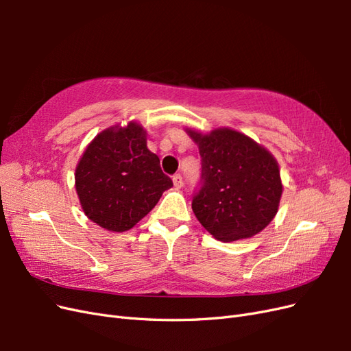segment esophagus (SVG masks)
Masks as SVG:
<instances>
[{"label":"esophagus","instance_id":"1","mask_svg":"<svg viewBox=\"0 0 351 351\" xmlns=\"http://www.w3.org/2000/svg\"><path fill=\"white\" fill-rule=\"evenodd\" d=\"M173 183H174V186H176L177 189L183 187V177L180 176V174H176V176L173 177Z\"/></svg>","mask_w":351,"mask_h":351}]
</instances>
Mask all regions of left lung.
<instances>
[{
    "mask_svg": "<svg viewBox=\"0 0 351 351\" xmlns=\"http://www.w3.org/2000/svg\"><path fill=\"white\" fill-rule=\"evenodd\" d=\"M186 133L202 158V187L192 202L197 221L219 241L258 234L278 212L282 183L277 159L228 127Z\"/></svg>",
    "mask_w": 351,
    "mask_h": 351,
    "instance_id": "8db88e82",
    "label": "left lung"
}]
</instances>
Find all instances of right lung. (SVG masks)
<instances>
[{
	"instance_id": "right-lung-1",
	"label": "right lung",
	"mask_w": 351,
	"mask_h": 351,
	"mask_svg": "<svg viewBox=\"0 0 351 351\" xmlns=\"http://www.w3.org/2000/svg\"><path fill=\"white\" fill-rule=\"evenodd\" d=\"M74 180L84 215L117 232L133 228L173 187L159 158L147 149L146 130L136 121L95 136L79 159Z\"/></svg>"
}]
</instances>
